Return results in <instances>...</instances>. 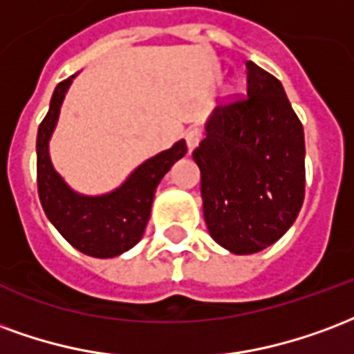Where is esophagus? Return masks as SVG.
Segmentation results:
<instances>
[{
  "label": "esophagus",
  "instance_id": "esophagus-1",
  "mask_svg": "<svg viewBox=\"0 0 354 354\" xmlns=\"http://www.w3.org/2000/svg\"><path fill=\"white\" fill-rule=\"evenodd\" d=\"M202 138H203V131L200 130V128H190V130H187L185 139H187L188 151H194L196 147H198V143L202 141Z\"/></svg>",
  "mask_w": 354,
  "mask_h": 354
}]
</instances>
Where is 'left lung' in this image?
<instances>
[{
	"mask_svg": "<svg viewBox=\"0 0 354 354\" xmlns=\"http://www.w3.org/2000/svg\"><path fill=\"white\" fill-rule=\"evenodd\" d=\"M247 95L221 103L192 158L211 237L236 254L275 243L306 194L304 128L283 84L247 62Z\"/></svg>",
	"mask_w": 354,
	"mask_h": 354,
	"instance_id": "8db88e82",
	"label": "left lung"
}]
</instances>
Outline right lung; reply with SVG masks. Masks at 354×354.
Instances as JSON below:
<instances>
[{
  "instance_id": "right-lung-1",
  "label": "right lung",
  "mask_w": 354,
  "mask_h": 354,
  "mask_svg": "<svg viewBox=\"0 0 354 354\" xmlns=\"http://www.w3.org/2000/svg\"><path fill=\"white\" fill-rule=\"evenodd\" d=\"M75 77V75H73ZM58 82L50 107L37 131V192L45 215L77 251L95 259H113L138 243L151 216L156 187L175 162L187 154L179 141L141 164L122 187L105 196H81L62 180L48 158V139L71 79Z\"/></svg>"
}]
</instances>
